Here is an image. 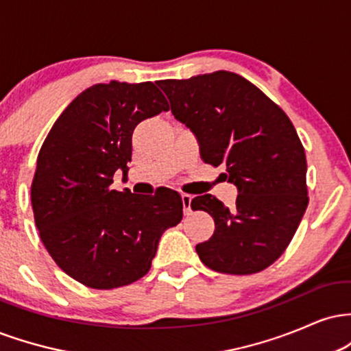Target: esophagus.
<instances>
[{"label": "esophagus", "mask_w": 351, "mask_h": 351, "mask_svg": "<svg viewBox=\"0 0 351 351\" xmlns=\"http://www.w3.org/2000/svg\"><path fill=\"white\" fill-rule=\"evenodd\" d=\"M181 201H183V211L184 215H191V195H186V193H183L181 195Z\"/></svg>", "instance_id": "34e87169"}]
</instances>
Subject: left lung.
Segmentation results:
<instances>
[{"instance_id": "1", "label": "left lung", "mask_w": 351, "mask_h": 351, "mask_svg": "<svg viewBox=\"0 0 351 351\" xmlns=\"http://www.w3.org/2000/svg\"><path fill=\"white\" fill-rule=\"evenodd\" d=\"M176 120L199 142L201 158L226 168L236 206L196 196L193 211L215 219V234L196 245L201 263L223 274L264 271L291 244L308 204L307 160L285 112L234 72L160 80Z\"/></svg>"}]
</instances>
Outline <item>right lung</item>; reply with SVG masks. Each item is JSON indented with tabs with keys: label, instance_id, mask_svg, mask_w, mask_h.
I'll return each mask as SVG.
<instances>
[{
	"label": "right lung",
	"instance_id": "1",
	"mask_svg": "<svg viewBox=\"0 0 351 351\" xmlns=\"http://www.w3.org/2000/svg\"><path fill=\"white\" fill-rule=\"evenodd\" d=\"M170 110L153 82L110 80L79 94L52 125L31 184L44 247L67 276L90 289L123 287L150 271L160 237L183 217L170 188L134 196L110 188L128 171L132 134Z\"/></svg>",
	"mask_w": 351,
	"mask_h": 351
}]
</instances>
